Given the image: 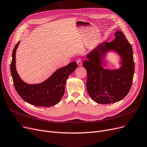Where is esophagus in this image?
Wrapping results in <instances>:
<instances>
[{
    "label": "esophagus",
    "mask_w": 147,
    "mask_h": 147,
    "mask_svg": "<svg viewBox=\"0 0 147 147\" xmlns=\"http://www.w3.org/2000/svg\"><path fill=\"white\" fill-rule=\"evenodd\" d=\"M77 64L78 66H81L82 65V60L80 58H79V59L77 60Z\"/></svg>",
    "instance_id": "esophagus-1"
}]
</instances>
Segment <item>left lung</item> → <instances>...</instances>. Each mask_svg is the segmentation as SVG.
Returning <instances> with one entry per match:
<instances>
[{"label": "left lung", "instance_id": "8db88e82", "mask_svg": "<svg viewBox=\"0 0 147 147\" xmlns=\"http://www.w3.org/2000/svg\"><path fill=\"white\" fill-rule=\"evenodd\" d=\"M115 40L102 42L86 54L83 65L87 74L86 87L96 103L109 104L123 99L130 90L134 74L132 46L121 31L116 30ZM111 52L120 58L118 69H109L105 60Z\"/></svg>", "mask_w": 147, "mask_h": 147}]
</instances>
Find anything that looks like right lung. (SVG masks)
Segmentation results:
<instances>
[{"label":"right lung","mask_w":147,"mask_h":147,"mask_svg":"<svg viewBox=\"0 0 147 147\" xmlns=\"http://www.w3.org/2000/svg\"><path fill=\"white\" fill-rule=\"evenodd\" d=\"M20 41L12 53L11 72L15 89L21 98L32 105L50 107L59 103L64 95L67 78L77 68L76 61L58 68L45 81L38 84H28L19 76L16 69V52Z\"/></svg>","instance_id":"add662e5"}]
</instances>
